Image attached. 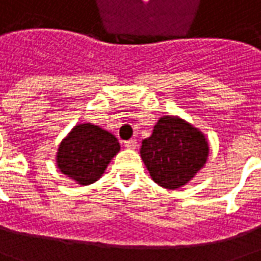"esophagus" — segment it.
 I'll return each instance as SVG.
<instances>
[{"label":"esophagus","instance_id":"esophagus-1","mask_svg":"<svg viewBox=\"0 0 261 261\" xmlns=\"http://www.w3.org/2000/svg\"><path fill=\"white\" fill-rule=\"evenodd\" d=\"M124 146H126L127 149H135V147L138 146V142H137L135 139H128V141L124 142Z\"/></svg>","mask_w":261,"mask_h":261}]
</instances>
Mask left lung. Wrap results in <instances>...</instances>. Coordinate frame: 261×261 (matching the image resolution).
I'll return each instance as SVG.
<instances>
[{
    "instance_id": "8db88e82",
    "label": "left lung",
    "mask_w": 261,
    "mask_h": 261,
    "mask_svg": "<svg viewBox=\"0 0 261 261\" xmlns=\"http://www.w3.org/2000/svg\"><path fill=\"white\" fill-rule=\"evenodd\" d=\"M208 142L202 131L178 116H163L149 138L143 139L141 157L153 181L177 190L191 181L207 161Z\"/></svg>"
}]
</instances>
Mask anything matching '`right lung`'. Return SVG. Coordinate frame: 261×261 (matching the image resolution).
<instances>
[{"mask_svg": "<svg viewBox=\"0 0 261 261\" xmlns=\"http://www.w3.org/2000/svg\"><path fill=\"white\" fill-rule=\"evenodd\" d=\"M119 150L115 135L92 123H81L59 145L57 167L77 184L88 186L101 177Z\"/></svg>", "mask_w": 261, "mask_h": 261, "instance_id": "add662e5", "label": "right lung"}]
</instances>
